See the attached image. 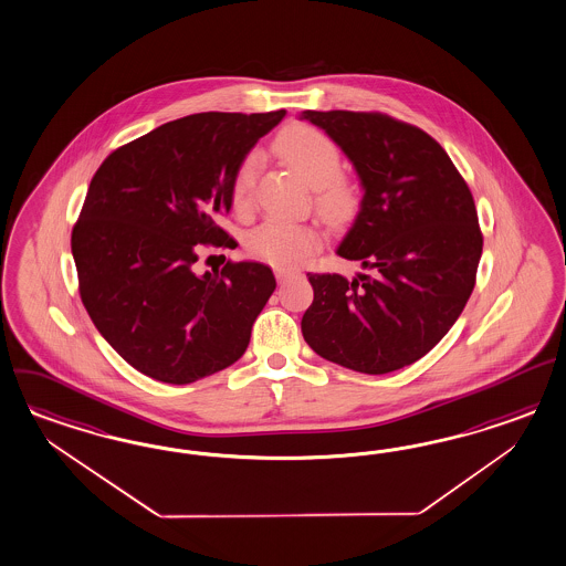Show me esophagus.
<instances>
[{
  "label": "esophagus",
  "instance_id": "34e87169",
  "mask_svg": "<svg viewBox=\"0 0 566 566\" xmlns=\"http://www.w3.org/2000/svg\"><path fill=\"white\" fill-rule=\"evenodd\" d=\"M291 275V272H286V270H275V280H277L280 284H282V282H286Z\"/></svg>",
  "mask_w": 566,
  "mask_h": 566
}]
</instances>
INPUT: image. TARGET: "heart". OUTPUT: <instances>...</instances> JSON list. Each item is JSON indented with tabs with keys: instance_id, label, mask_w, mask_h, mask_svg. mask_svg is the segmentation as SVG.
<instances>
[{
	"instance_id": "obj_1",
	"label": "heart",
	"mask_w": 566,
	"mask_h": 566,
	"mask_svg": "<svg viewBox=\"0 0 566 566\" xmlns=\"http://www.w3.org/2000/svg\"><path fill=\"white\" fill-rule=\"evenodd\" d=\"M275 151L296 171L311 189L317 190V206L329 220H338L350 211L355 192L343 180L340 151L329 138L311 126H292L275 140ZM258 155H249L240 164L232 203L247 211L253 201V185L258 176ZM319 247V234L305 223L270 220L258 226L247 237V251L274 268H294Z\"/></svg>"
}]
</instances>
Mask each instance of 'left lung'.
Returning <instances> with one entry per match:
<instances>
[{
    "instance_id": "left-lung-1",
    "label": "left lung",
    "mask_w": 566,
    "mask_h": 566,
    "mask_svg": "<svg viewBox=\"0 0 566 566\" xmlns=\"http://www.w3.org/2000/svg\"><path fill=\"white\" fill-rule=\"evenodd\" d=\"M350 159L359 213L336 253L355 277L307 274L305 343L346 369L381 376L428 355L454 326L475 286L481 239L473 195L421 128L376 112L301 114Z\"/></svg>"
}]
</instances>
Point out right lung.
I'll list each match as a JSON object with an SVG mask.
<instances>
[{
	"instance_id": "1",
	"label": "right lung",
	"mask_w": 566,
	"mask_h": 566,
	"mask_svg": "<svg viewBox=\"0 0 566 566\" xmlns=\"http://www.w3.org/2000/svg\"><path fill=\"white\" fill-rule=\"evenodd\" d=\"M286 116L203 112L157 126L95 171L72 230L81 298L103 338L166 384L213 376L244 355L275 291L258 261L192 270L199 244L230 247L220 218L240 164Z\"/></svg>"
}]
</instances>
